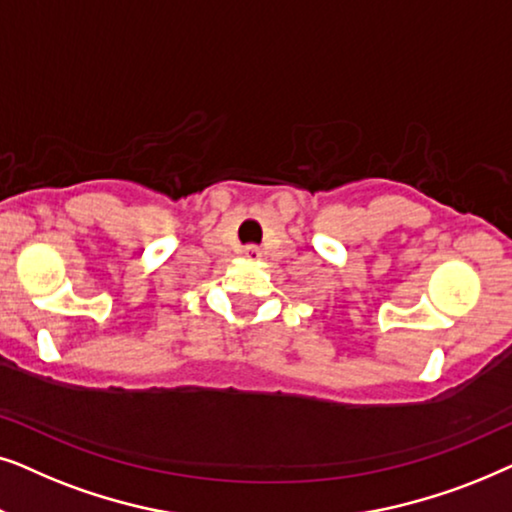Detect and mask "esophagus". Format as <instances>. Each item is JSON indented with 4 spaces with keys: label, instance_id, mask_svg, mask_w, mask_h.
<instances>
[{
    "label": "esophagus",
    "instance_id": "1",
    "mask_svg": "<svg viewBox=\"0 0 512 512\" xmlns=\"http://www.w3.org/2000/svg\"><path fill=\"white\" fill-rule=\"evenodd\" d=\"M243 257H245V260H250V262H257L262 257V250L257 248V245H248V248L243 250Z\"/></svg>",
    "mask_w": 512,
    "mask_h": 512
}]
</instances>
